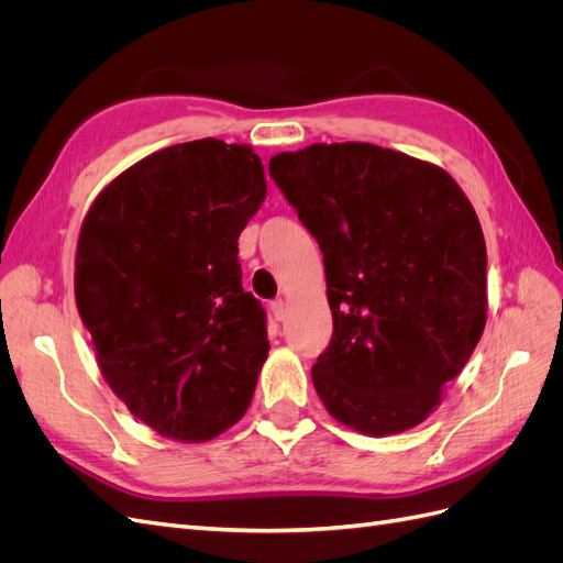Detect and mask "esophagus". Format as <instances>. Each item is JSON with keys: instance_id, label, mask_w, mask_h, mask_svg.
<instances>
[{"instance_id": "obj_1", "label": "esophagus", "mask_w": 563, "mask_h": 563, "mask_svg": "<svg viewBox=\"0 0 563 563\" xmlns=\"http://www.w3.org/2000/svg\"><path fill=\"white\" fill-rule=\"evenodd\" d=\"M269 310H272V317H275L277 321H284V319H286V305H284V300H275V302H272Z\"/></svg>"}]
</instances>
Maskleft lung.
Here are the masks:
<instances>
[{"instance_id": "1", "label": "left lung", "mask_w": 563, "mask_h": 563, "mask_svg": "<svg viewBox=\"0 0 563 563\" xmlns=\"http://www.w3.org/2000/svg\"><path fill=\"white\" fill-rule=\"evenodd\" d=\"M269 176L323 253L333 335L312 366L319 399L371 437L416 428L484 333L470 199L444 168L371 143L282 152Z\"/></svg>"}]
</instances>
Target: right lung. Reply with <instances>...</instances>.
<instances>
[{
  "label": "right lung",
  "mask_w": 563,
  "mask_h": 563,
  "mask_svg": "<svg viewBox=\"0 0 563 563\" xmlns=\"http://www.w3.org/2000/svg\"><path fill=\"white\" fill-rule=\"evenodd\" d=\"M265 195L249 145L201 139L126 168L84 218L79 317L114 395L162 437L213 439L251 404L269 343L236 240Z\"/></svg>",
  "instance_id": "obj_1"
}]
</instances>
